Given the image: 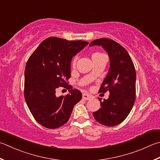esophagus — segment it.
Instances as JSON below:
<instances>
[{
	"instance_id": "1",
	"label": "esophagus",
	"mask_w": 160,
	"mask_h": 160,
	"mask_svg": "<svg viewBox=\"0 0 160 160\" xmlns=\"http://www.w3.org/2000/svg\"><path fill=\"white\" fill-rule=\"evenodd\" d=\"M93 98H94V97L90 94H87V93H84V94H83V99H86V100H90V99H92Z\"/></svg>"
}]
</instances>
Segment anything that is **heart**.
Here are the masks:
<instances>
[{
  "mask_svg": "<svg viewBox=\"0 0 160 160\" xmlns=\"http://www.w3.org/2000/svg\"><path fill=\"white\" fill-rule=\"evenodd\" d=\"M104 56H105V54H104L103 53H101V52H95L92 54V60H95V59H97L99 58H101V57H104ZM77 58H74L73 59V61H72V68H74L76 67V64H77Z\"/></svg>",
  "mask_w": 160,
  "mask_h": 160,
  "instance_id": "b5f03b06",
  "label": "heart"
}]
</instances>
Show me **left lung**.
<instances>
[{
  "label": "left lung",
  "instance_id": "1",
  "mask_svg": "<svg viewBox=\"0 0 160 160\" xmlns=\"http://www.w3.org/2000/svg\"><path fill=\"white\" fill-rule=\"evenodd\" d=\"M99 45L107 51L110 68L99 92L109 91L107 99L101 101V108L93 116L102 125L116 126L129 115L136 99V71L128 52L116 42L108 38L97 39L90 46Z\"/></svg>",
  "mask_w": 160,
  "mask_h": 160
}]
</instances>
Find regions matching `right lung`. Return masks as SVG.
Here are the masks:
<instances>
[{
	"label": "right lung",
	"instance_id": "1",
	"mask_svg": "<svg viewBox=\"0 0 160 160\" xmlns=\"http://www.w3.org/2000/svg\"><path fill=\"white\" fill-rule=\"evenodd\" d=\"M88 44L51 37L42 42L27 61L24 98L32 116L44 127L56 129L65 124L74 105L82 98L80 90L72 89L67 81L71 77L72 57ZM60 87L70 89V93L56 97V89Z\"/></svg>",
	"mask_w": 160,
	"mask_h": 160
}]
</instances>
